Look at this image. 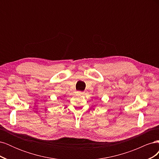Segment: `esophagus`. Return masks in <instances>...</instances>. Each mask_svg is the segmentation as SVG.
I'll return each instance as SVG.
<instances>
[{
  "label": "esophagus",
  "instance_id": "1",
  "mask_svg": "<svg viewBox=\"0 0 159 159\" xmlns=\"http://www.w3.org/2000/svg\"><path fill=\"white\" fill-rule=\"evenodd\" d=\"M77 93H78L79 95H83L84 94L85 92H84V91H77Z\"/></svg>",
  "mask_w": 159,
  "mask_h": 159
}]
</instances>
